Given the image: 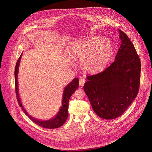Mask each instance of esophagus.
I'll list each match as a JSON object with an SVG mask.
<instances>
[{"mask_svg": "<svg viewBox=\"0 0 152 152\" xmlns=\"http://www.w3.org/2000/svg\"><path fill=\"white\" fill-rule=\"evenodd\" d=\"M86 83V80L85 79H83V78H81L80 80H79V86H83Z\"/></svg>", "mask_w": 152, "mask_h": 152, "instance_id": "1", "label": "esophagus"}]
</instances>
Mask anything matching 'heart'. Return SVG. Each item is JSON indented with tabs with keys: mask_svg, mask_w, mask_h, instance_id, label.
<instances>
[{
	"mask_svg": "<svg viewBox=\"0 0 152 152\" xmlns=\"http://www.w3.org/2000/svg\"><path fill=\"white\" fill-rule=\"evenodd\" d=\"M73 56L81 58V64L87 72L95 73L103 70L114 55V47L109 40L98 36L84 38L73 44Z\"/></svg>",
	"mask_w": 152,
	"mask_h": 152,
	"instance_id": "heart-1",
	"label": "heart"
}]
</instances>
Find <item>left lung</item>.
<instances>
[{"label": "left lung", "mask_w": 152, "mask_h": 152, "mask_svg": "<svg viewBox=\"0 0 152 152\" xmlns=\"http://www.w3.org/2000/svg\"><path fill=\"white\" fill-rule=\"evenodd\" d=\"M122 42L115 61L103 72L87 76L85 93L97 115L115 119L136 98L139 89L141 65L133 44L118 30Z\"/></svg>", "instance_id": "1"}]
</instances>
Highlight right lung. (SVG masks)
<instances>
[{
	"label": "right lung",
	"instance_id": "obj_1",
	"mask_svg": "<svg viewBox=\"0 0 152 152\" xmlns=\"http://www.w3.org/2000/svg\"><path fill=\"white\" fill-rule=\"evenodd\" d=\"M22 54H21L20 57H19L18 61L16 62V65L15 66V92L17 97V100L18 102L19 105L20 107H22L23 112L29 117V118L33 122L36 124L37 125L42 126L45 128L48 129H54L57 128L60 126H62L64 123L65 122L66 120L67 119L68 115V103L69 99L73 95V94L75 92L77 88L79 87V79L78 78H75L72 82H71L64 89V94H63V98H62V105L60 107L58 114L57 115L49 120L46 121H41L39 120L34 118L32 116L28 114L26 112L25 109L23 106V104L21 102V99L18 93V68L20 63V60L22 57Z\"/></svg>",
	"mask_w": 152,
	"mask_h": 152
}]
</instances>
